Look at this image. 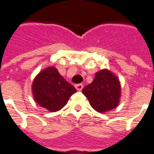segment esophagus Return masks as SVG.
<instances>
[{
	"instance_id": "34e87169",
	"label": "esophagus",
	"mask_w": 154,
	"mask_h": 154,
	"mask_svg": "<svg viewBox=\"0 0 154 154\" xmlns=\"http://www.w3.org/2000/svg\"><path fill=\"white\" fill-rule=\"evenodd\" d=\"M83 87H84V85H83L82 84H78V85H75V88H76V89L78 90V91H81L83 89Z\"/></svg>"
}]
</instances>
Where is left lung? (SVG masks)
<instances>
[{"mask_svg": "<svg viewBox=\"0 0 154 154\" xmlns=\"http://www.w3.org/2000/svg\"><path fill=\"white\" fill-rule=\"evenodd\" d=\"M82 92L94 109L99 113H104L119 105L120 82L116 75L104 69L97 72L93 82L86 85Z\"/></svg>", "mask_w": 154, "mask_h": 154, "instance_id": "1", "label": "left lung"}]
</instances>
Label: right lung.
Masks as SVG:
<instances>
[{"mask_svg": "<svg viewBox=\"0 0 154 154\" xmlns=\"http://www.w3.org/2000/svg\"><path fill=\"white\" fill-rule=\"evenodd\" d=\"M75 92V87L67 82L54 66L40 71L32 84L34 100L50 112L61 109Z\"/></svg>", "mask_w": 154, "mask_h": 154, "instance_id": "right-lung-1", "label": "right lung"}]
</instances>
